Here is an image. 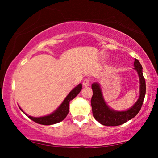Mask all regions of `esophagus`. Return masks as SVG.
Wrapping results in <instances>:
<instances>
[{
    "label": "esophagus",
    "instance_id": "34e87169",
    "mask_svg": "<svg viewBox=\"0 0 158 158\" xmlns=\"http://www.w3.org/2000/svg\"><path fill=\"white\" fill-rule=\"evenodd\" d=\"M90 79H88V78H86V79H85L84 80L82 81V85L84 87H88L90 85Z\"/></svg>",
    "mask_w": 158,
    "mask_h": 158
}]
</instances>
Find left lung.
<instances>
[{
    "label": "left lung",
    "mask_w": 158,
    "mask_h": 158,
    "mask_svg": "<svg viewBox=\"0 0 158 158\" xmlns=\"http://www.w3.org/2000/svg\"><path fill=\"white\" fill-rule=\"evenodd\" d=\"M135 69L138 73L140 83V90H139V97L138 100L131 107L130 109L125 111H116L110 108L106 105L103 99L100 87L98 83H94L91 88L93 90L91 103L93 116L96 120L100 123L103 126H117L126 123L127 121L134 118L141 109L144 101L145 94H146V81L143 73V68L139 61L135 59Z\"/></svg>",
    "instance_id": "1"
}]
</instances>
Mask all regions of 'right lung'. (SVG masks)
Wrapping results in <instances>:
<instances>
[{
    "mask_svg": "<svg viewBox=\"0 0 158 158\" xmlns=\"http://www.w3.org/2000/svg\"><path fill=\"white\" fill-rule=\"evenodd\" d=\"M81 88H82V85H81V84H79L78 86L76 87L73 90H72L69 93L68 95L67 96V97L65 98V99L63 101V102L61 103V106L59 107V108H58L56 111H54L53 113L50 114V115L41 117H33L28 116L25 113L24 114H26L30 119L33 120L34 122L39 123V124L45 125V126L56 124V123L61 122V121H62L63 119L67 117V115H68L69 112V103H70V101L72 100V99L77 97L78 94L81 91Z\"/></svg>",
    "mask_w": 158,
    "mask_h": 158,
    "instance_id": "obj_1",
    "label": "right lung"
}]
</instances>
